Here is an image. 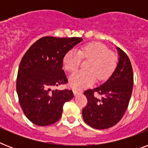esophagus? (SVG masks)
<instances>
[{"label":"esophagus","mask_w":148,"mask_h":148,"mask_svg":"<svg viewBox=\"0 0 148 148\" xmlns=\"http://www.w3.org/2000/svg\"><path fill=\"white\" fill-rule=\"evenodd\" d=\"M73 92H74V95H78V94H80V93H81V91H80L79 90H77V89H75V88H74V89H73Z\"/></svg>","instance_id":"obj_1"}]
</instances>
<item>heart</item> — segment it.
Listing matches in <instances>:
<instances>
[{
  "mask_svg": "<svg viewBox=\"0 0 148 148\" xmlns=\"http://www.w3.org/2000/svg\"><path fill=\"white\" fill-rule=\"evenodd\" d=\"M82 60H89L85 65L87 70L74 73L70 78L72 87L82 88L97 81H105L110 76L117 64V56L103 44L93 42L84 45L77 51L71 50L63 59L64 69L73 73L78 69Z\"/></svg>",
  "mask_w": 148,
  "mask_h": 148,
  "instance_id": "heart-1",
  "label": "heart"
}]
</instances>
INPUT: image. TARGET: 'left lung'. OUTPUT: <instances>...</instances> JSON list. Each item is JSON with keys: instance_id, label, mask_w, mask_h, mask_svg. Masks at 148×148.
Wrapping results in <instances>:
<instances>
[{"instance_id": "8db88e82", "label": "left lung", "mask_w": 148, "mask_h": 148, "mask_svg": "<svg viewBox=\"0 0 148 148\" xmlns=\"http://www.w3.org/2000/svg\"><path fill=\"white\" fill-rule=\"evenodd\" d=\"M117 51L119 61L110 78L102 85L84 92L88 99L82 110L84 121L99 130L111 127L121 121L128 107L133 90L131 60L124 51L119 47Z\"/></svg>"}]
</instances>
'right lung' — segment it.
Segmentation results:
<instances>
[{
  "label": "right lung",
  "instance_id": "obj_1",
  "mask_svg": "<svg viewBox=\"0 0 148 148\" xmlns=\"http://www.w3.org/2000/svg\"><path fill=\"white\" fill-rule=\"evenodd\" d=\"M81 38L44 37L31 45L20 63L17 93L27 119L38 126L54 124L62 115L63 106L74 97L72 90H52L68 82L63 67L66 53Z\"/></svg>",
  "mask_w": 148,
  "mask_h": 148
}]
</instances>
